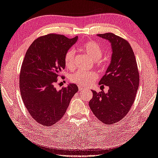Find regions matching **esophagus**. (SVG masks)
Returning a JSON list of instances; mask_svg holds the SVG:
<instances>
[{
    "mask_svg": "<svg viewBox=\"0 0 158 158\" xmlns=\"http://www.w3.org/2000/svg\"><path fill=\"white\" fill-rule=\"evenodd\" d=\"M79 91H83L84 90H87L86 88L81 87V86H79Z\"/></svg>",
    "mask_w": 158,
    "mask_h": 158,
    "instance_id": "34e87169",
    "label": "esophagus"
}]
</instances>
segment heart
<instances>
[{"mask_svg":"<svg viewBox=\"0 0 158 158\" xmlns=\"http://www.w3.org/2000/svg\"><path fill=\"white\" fill-rule=\"evenodd\" d=\"M81 49L88 56L94 61H98L102 57L103 51L98 43L94 41H87L81 46ZM75 60V51L71 49L68 50L64 56V64L66 67L69 69L73 68ZM98 78V73L95 71H77L70 77L71 81L82 86H88L94 83Z\"/></svg>","mask_w":158,"mask_h":158,"instance_id":"1","label":"heart"}]
</instances>
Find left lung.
I'll list each match as a JSON object with an SVG mask.
<instances>
[{"label":"left lung","mask_w":158,"mask_h":158,"mask_svg":"<svg viewBox=\"0 0 158 158\" xmlns=\"http://www.w3.org/2000/svg\"><path fill=\"white\" fill-rule=\"evenodd\" d=\"M108 40L112 46L109 67L99 85L109 87L108 92L91 90L93 98L89 106L98 119L112 124L123 119L134 103L139 83V73L135 56L129 43L112 33L98 34ZM104 86V85H102Z\"/></svg>","instance_id":"8db88e82"}]
</instances>
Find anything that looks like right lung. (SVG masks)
<instances>
[{
	"label": "right lung",
	"mask_w": 158,
	"mask_h": 158,
	"mask_svg": "<svg viewBox=\"0 0 158 158\" xmlns=\"http://www.w3.org/2000/svg\"><path fill=\"white\" fill-rule=\"evenodd\" d=\"M77 38L49 34L35 40L25 54L19 75L21 98L30 116L43 126L58 122L78 91L74 83L59 91L54 87L65 68V54Z\"/></svg>",
	"instance_id": "1"
}]
</instances>
